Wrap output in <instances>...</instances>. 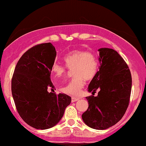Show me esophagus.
Wrapping results in <instances>:
<instances>
[{"instance_id":"34e87169","label":"esophagus","mask_w":146,"mask_h":146,"mask_svg":"<svg viewBox=\"0 0 146 146\" xmlns=\"http://www.w3.org/2000/svg\"><path fill=\"white\" fill-rule=\"evenodd\" d=\"M79 100V98H74V97H72V102H75L78 101Z\"/></svg>"}]
</instances>
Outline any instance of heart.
<instances>
[{
	"instance_id": "1",
	"label": "heart",
	"mask_w": 146,
	"mask_h": 146,
	"mask_svg": "<svg viewBox=\"0 0 146 146\" xmlns=\"http://www.w3.org/2000/svg\"><path fill=\"white\" fill-rule=\"evenodd\" d=\"M67 66L73 70L75 76L68 84L60 88V91L71 96H79L84 86V79L91 80L96 75L98 69L97 58L91 52L84 50H74L67 54L64 58ZM67 68L65 65L55 62L51 67V72L55 78L64 76Z\"/></svg>"
}]
</instances>
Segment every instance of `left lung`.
I'll list each match as a JSON object with an SVG mask.
<instances>
[{"label": "left lung", "mask_w": 146, "mask_h": 146, "mask_svg": "<svg viewBox=\"0 0 146 146\" xmlns=\"http://www.w3.org/2000/svg\"><path fill=\"white\" fill-rule=\"evenodd\" d=\"M100 65L88 86L92 95L86 97L88 108L82 114L86 125L95 129H106L121 120L129 102L131 75L127 65L118 53L112 48H102Z\"/></svg>", "instance_id": "8db88e82"}]
</instances>
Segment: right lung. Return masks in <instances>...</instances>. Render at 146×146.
Wrapping results in <instances>:
<instances>
[{"label":"right lung","mask_w":146,"mask_h":146,"mask_svg":"<svg viewBox=\"0 0 146 146\" xmlns=\"http://www.w3.org/2000/svg\"><path fill=\"white\" fill-rule=\"evenodd\" d=\"M56 56V48L50 42L35 45L20 58L12 76L17 110L25 123L37 129L55 126L71 103L65 94L47 91L54 88L50 75Z\"/></svg>","instance_id":"obj_1"}]
</instances>
